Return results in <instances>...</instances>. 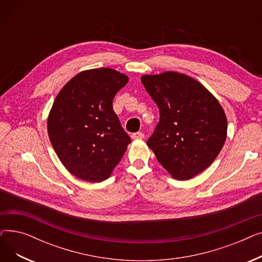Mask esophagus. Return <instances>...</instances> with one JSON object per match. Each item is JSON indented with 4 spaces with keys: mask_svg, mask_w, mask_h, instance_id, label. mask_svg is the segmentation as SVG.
Instances as JSON below:
<instances>
[{
    "mask_svg": "<svg viewBox=\"0 0 262 262\" xmlns=\"http://www.w3.org/2000/svg\"><path fill=\"white\" fill-rule=\"evenodd\" d=\"M142 138H144V134L143 133H141V132H138V133H134L133 135H132V139H142Z\"/></svg>",
    "mask_w": 262,
    "mask_h": 262,
    "instance_id": "esophagus-1",
    "label": "esophagus"
}]
</instances>
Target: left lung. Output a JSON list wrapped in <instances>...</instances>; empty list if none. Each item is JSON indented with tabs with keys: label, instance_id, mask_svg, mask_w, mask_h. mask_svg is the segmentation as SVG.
<instances>
[{
	"label": "left lung",
	"instance_id": "1",
	"mask_svg": "<svg viewBox=\"0 0 262 262\" xmlns=\"http://www.w3.org/2000/svg\"><path fill=\"white\" fill-rule=\"evenodd\" d=\"M141 81L159 109V122L146 143L161 166L176 180L208 168L227 134L217 100L199 81L177 72L144 75Z\"/></svg>",
	"mask_w": 262,
	"mask_h": 262
}]
</instances>
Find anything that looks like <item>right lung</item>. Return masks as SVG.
I'll use <instances>...</instances> for the list:
<instances>
[{
    "label": "right lung",
    "mask_w": 262,
    "mask_h": 262,
    "mask_svg": "<svg viewBox=\"0 0 262 262\" xmlns=\"http://www.w3.org/2000/svg\"><path fill=\"white\" fill-rule=\"evenodd\" d=\"M127 81L113 69H93L69 80L54 101L50 140L66 169L79 180H107L130 143L113 108L115 95Z\"/></svg>",
    "instance_id": "right-lung-1"
}]
</instances>
